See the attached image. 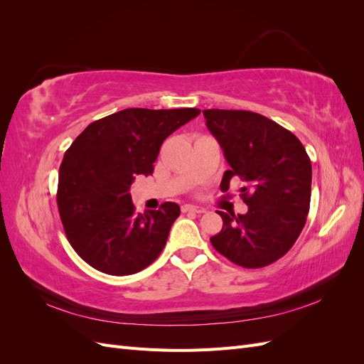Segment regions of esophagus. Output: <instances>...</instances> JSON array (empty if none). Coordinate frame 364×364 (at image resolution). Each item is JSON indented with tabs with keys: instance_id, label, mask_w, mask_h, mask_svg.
Listing matches in <instances>:
<instances>
[{
	"instance_id": "obj_1",
	"label": "esophagus",
	"mask_w": 364,
	"mask_h": 364,
	"mask_svg": "<svg viewBox=\"0 0 364 364\" xmlns=\"http://www.w3.org/2000/svg\"><path fill=\"white\" fill-rule=\"evenodd\" d=\"M183 213H196V214H203L206 209L203 206H197V205H183L182 206Z\"/></svg>"
}]
</instances>
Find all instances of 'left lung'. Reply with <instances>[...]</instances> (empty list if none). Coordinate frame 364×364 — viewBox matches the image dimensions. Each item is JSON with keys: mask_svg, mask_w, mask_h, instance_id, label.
<instances>
[{"mask_svg": "<svg viewBox=\"0 0 364 364\" xmlns=\"http://www.w3.org/2000/svg\"><path fill=\"white\" fill-rule=\"evenodd\" d=\"M206 127L223 149L232 178L246 183V214L217 211L223 228L211 237L214 249L246 269H259L284 257L302 232L310 211L311 161L302 142L273 119L250 111L205 109Z\"/></svg>", "mask_w": 364, "mask_h": 364, "instance_id": "1", "label": "left lung"}]
</instances>
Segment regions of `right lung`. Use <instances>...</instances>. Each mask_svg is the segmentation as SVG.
Here are the masks:
<instances>
[{
    "label": "right lung",
    "mask_w": 364,
    "mask_h": 364,
    "mask_svg": "<svg viewBox=\"0 0 364 364\" xmlns=\"http://www.w3.org/2000/svg\"><path fill=\"white\" fill-rule=\"evenodd\" d=\"M200 109L130 107L97 119L74 139L59 168L58 208L73 249L115 277L146 269L162 252L178 203L136 214L130 185L153 173L164 139Z\"/></svg>",
    "instance_id": "1"
}]
</instances>
